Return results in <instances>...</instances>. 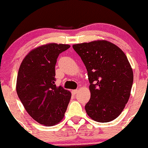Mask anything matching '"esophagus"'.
Instances as JSON below:
<instances>
[{"instance_id": "obj_1", "label": "esophagus", "mask_w": 148, "mask_h": 148, "mask_svg": "<svg viewBox=\"0 0 148 148\" xmlns=\"http://www.w3.org/2000/svg\"><path fill=\"white\" fill-rule=\"evenodd\" d=\"M77 90H73L72 91H71V92H72V94L73 95H75V94H77Z\"/></svg>"}]
</instances>
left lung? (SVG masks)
<instances>
[{"label":"left lung","instance_id":"8db88e82","mask_svg":"<svg viewBox=\"0 0 148 148\" xmlns=\"http://www.w3.org/2000/svg\"><path fill=\"white\" fill-rule=\"evenodd\" d=\"M88 71L90 99L85 108L90 118L100 123L118 118L127 104L133 72L123 51L107 40L73 45Z\"/></svg>","mask_w":148,"mask_h":148}]
</instances>
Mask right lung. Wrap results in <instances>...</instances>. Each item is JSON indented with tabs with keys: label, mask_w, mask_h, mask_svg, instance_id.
I'll list each match as a JSON object with an SVG mask.
<instances>
[{
	"label": "right lung",
	"mask_w": 148,
	"mask_h": 148,
	"mask_svg": "<svg viewBox=\"0 0 148 148\" xmlns=\"http://www.w3.org/2000/svg\"><path fill=\"white\" fill-rule=\"evenodd\" d=\"M70 47L57 43L38 47L25 56L18 71V96L29 115L45 126L61 121L71 100L70 91L55 84L58 57Z\"/></svg>",
	"instance_id": "obj_1"
}]
</instances>
